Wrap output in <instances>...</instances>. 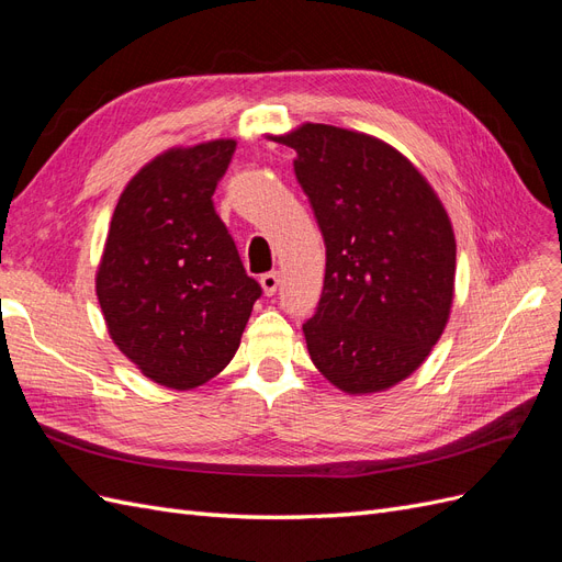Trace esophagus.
Returning <instances> with one entry per match:
<instances>
[{
    "label": "esophagus",
    "instance_id": "34e87169",
    "mask_svg": "<svg viewBox=\"0 0 562 562\" xmlns=\"http://www.w3.org/2000/svg\"><path fill=\"white\" fill-rule=\"evenodd\" d=\"M260 285H262L265 295H274L277 288H279V271H267V274H262Z\"/></svg>",
    "mask_w": 562,
    "mask_h": 562
}]
</instances>
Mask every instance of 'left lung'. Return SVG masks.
<instances>
[{
	"label": "left lung",
	"mask_w": 562,
	"mask_h": 562,
	"mask_svg": "<svg viewBox=\"0 0 562 562\" xmlns=\"http://www.w3.org/2000/svg\"><path fill=\"white\" fill-rule=\"evenodd\" d=\"M279 143L326 244V279L304 323L321 375L372 394L415 372L443 335L454 234L443 203L398 149L366 133L302 124Z\"/></svg>",
	"instance_id": "8db88e82"
}]
</instances>
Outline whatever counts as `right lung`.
<instances>
[{
    "mask_svg": "<svg viewBox=\"0 0 562 562\" xmlns=\"http://www.w3.org/2000/svg\"><path fill=\"white\" fill-rule=\"evenodd\" d=\"M234 149L173 147L143 166L119 196L95 274L114 345L168 389L215 378L262 295L213 206Z\"/></svg>",
    "mask_w": 562,
    "mask_h": 562,
    "instance_id": "1",
    "label": "right lung"
}]
</instances>
